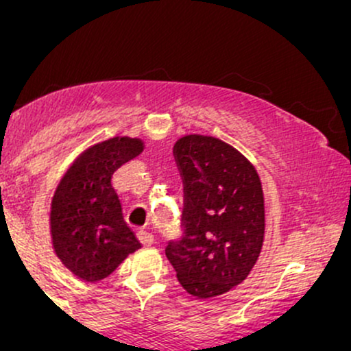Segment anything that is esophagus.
Returning a JSON list of instances; mask_svg holds the SVG:
<instances>
[{"mask_svg":"<svg viewBox=\"0 0 351 351\" xmlns=\"http://www.w3.org/2000/svg\"><path fill=\"white\" fill-rule=\"evenodd\" d=\"M138 237H140V241L143 243V245H152L153 243H155V237H153L152 232L145 231V229H142V231L138 232Z\"/></svg>","mask_w":351,"mask_h":351,"instance_id":"esophagus-1","label":"esophagus"}]
</instances>
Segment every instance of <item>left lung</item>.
<instances>
[{"instance_id":"obj_1","label":"left lung","mask_w":351,"mask_h":351,"mask_svg":"<svg viewBox=\"0 0 351 351\" xmlns=\"http://www.w3.org/2000/svg\"><path fill=\"white\" fill-rule=\"evenodd\" d=\"M183 176V237L165 249L180 284L196 299L223 295L245 280L264 243L261 178L234 147L184 135L173 148Z\"/></svg>"}]
</instances>
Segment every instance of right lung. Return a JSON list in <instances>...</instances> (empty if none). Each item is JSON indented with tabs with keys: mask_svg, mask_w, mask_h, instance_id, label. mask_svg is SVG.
Instances as JSON below:
<instances>
[{
	"mask_svg": "<svg viewBox=\"0 0 351 351\" xmlns=\"http://www.w3.org/2000/svg\"><path fill=\"white\" fill-rule=\"evenodd\" d=\"M143 140L114 136L80 153L51 204L52 247L86 282L106 279L142 244L125 223L112 176L143 152Z\"/></svg>",
	"mask_w": 351,
	"mask_h": 351,
	"instance_id": "right-lung-1",
	"label": "right lung"
}]
</instances>
